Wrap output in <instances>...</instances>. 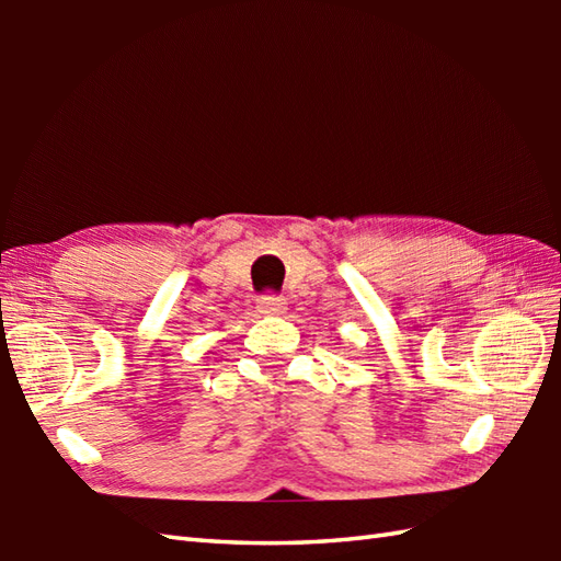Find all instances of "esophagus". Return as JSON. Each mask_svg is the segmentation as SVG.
<instances>
[{
  "instance_id": "1",
  "label": "esophagus",
  "mask_w": 561,
  "mask_h": 561,
  "mask_svg": "<svg viewBox=\"0 0 561 561\" xmlns=\"http://www.w3.org/2000/svg\"><path fill=\"white\" fill-rule=\"evenodd\" d=\"M257 311L265 313V316H279L287 311V299L277 294H265L257 299Z\"/></svg>"
}]
</instances>
